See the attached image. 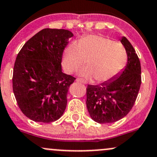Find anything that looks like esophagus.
<instances>
[{
    "label": "esophagus",
    "instance_id": "esophagus-1",
    "mask_svg": "<svg viewBox=\"0 0 157 157\" xmlns=\"http://www.w3.org/2000/svg\"><path fill=\"white\" fill-rule=\"evenodd\" d=\"M76 81L80 82V83H84V80H82V79H80V78H77L76 79Z\"/></svg>",
    "mask_w": 157,
    "mask_h": 157
}]
</instances>
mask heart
<instances>
[{"instance_id": "heart-1", "label": "heart", "mask_w": 157, "mask_h": 157, "mask_svg": "<svg viewBox=\"0 0 157 157\" xmlns=\"http://www.w3.org/2000/svg\"><path fill=\"white\" fill-rule=\"evenodd\" d=\"M86 61L87 66L78 74L87 80L94 77L98 83H105L114 78L124 68L127 61L124 47L110 39L100 35H88L77 44L71 43L65 49L62 67L71 74Z\"/></svg>"}]
</instances>
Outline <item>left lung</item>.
I'll return each instance as SVG.
<instances>
[{
	"label": "left lung",
	"mask_w": 157,
	"mask_h": 157,
	"mask_svg": "<svg viewBox=\"0 0 157 157\" xmlns=\"http://www.w3.org/2000/svg\"><path fill=\"white\" fill-rule=\"evenodd\" d=\"M120 42L128 57L125 68L110 81L87 86V109L90 117L98 123H114L126 117L132 108L141 86L139 59L126 37H122Z\"/></svg>",
	"instance_id": "8db88e82"
}]
</instances>
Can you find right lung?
Listing matches in <instances>:
<instances>
[{
	"label": "right lung",
	"instance_id": "add662e5",
	"mask_svg": "<svg viewBox=\"0 0 157 157\" xmlns=\"http://www.w3.org/2000/svg\"><path fill=\"white\" fill-rule=\"evenodd\" d=\"M73 33L44 29L25 44L16 59L13 90L19 108L35 122L59 120L67 105L74 77L62 71V53Z\"/></svg>",
	"mask_w": 157,
	"mask_h": 157
}]
</instances>
